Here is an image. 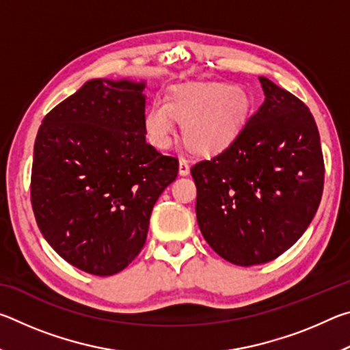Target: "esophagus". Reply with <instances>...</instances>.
<instances>
[{
  "label": "esophagus",
  "instance_id": "34e87169",
  "mask_svg": "<svg viewBox=\"0 0 350 350\" xmlns=\"http://www.w3.org/2000/svg\"><path fill=\"white\" fill-rule=\"evenodd\" d=\"M189 173V163L185 157L179 159V174L180 176H187Z\"/></svg>",
  "mask_w": 350,
  "mask_h": 350
}]
</instances>
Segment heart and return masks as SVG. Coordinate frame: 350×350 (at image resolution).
I'll return each mask as SVG.
<instances>
[{"label":"heart","mask_w":350,"mask_h":350,"mask_svg":"<svg viewBox=\"0 0 350 350\" xmlns=\"http://www.w3.org/2000/svg\"><path fill=\"white\" fill-rule=\"evenodd\" d=\"M250 100L244 90L221 83H189L156 98L145 114V131L151 144L168 148L176 122H183V139L198 151L227 145L245 120Z\"/></svg>","instance_id":"obj_1"}]
</instances>
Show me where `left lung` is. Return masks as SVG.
I'll return each instance as SVG.
<instances>
[{"label": "left lung", "mask_w": 350, "mask_h": 350, "mask_svg": "<svg viewBox=\"0 0 350 350\" xmlns=\"http://www.w3.org/2000/svg\"><path fill=\"white\" fill-rule=\"evenodd\" d=\"M265 100L216 156L193 165L205 241L228 262L276 259L309 227L321 202L324 159L307 106L259 77Z\"/></svg>", "instance_id": "obj_1"}]
</instances>
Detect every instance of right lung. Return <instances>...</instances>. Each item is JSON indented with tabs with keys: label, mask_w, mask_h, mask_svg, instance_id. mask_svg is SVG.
<instances>
[{
	"label": "right lung",
	"mask_w": 350,
	"mask_h": 350,
	"mask_svg": "<svg viewBox=\"0 0 350 350\" xmlns=\"http://www.w3.org/2000/svg\"><path fill=\"white\" fill-rule=\"evenodd\" d=\"M145 83L94 79L47 114L33 146L31 200L60 256L111 276L145 245L152 206L177 157L145 140Z\"/></svg>",
	"instance_id": "add662e5"
}]
</instances>
